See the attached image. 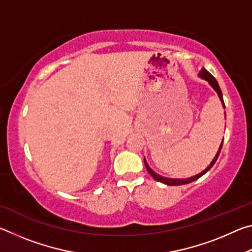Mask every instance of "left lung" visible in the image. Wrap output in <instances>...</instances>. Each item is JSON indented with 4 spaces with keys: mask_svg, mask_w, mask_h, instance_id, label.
<instances>
[{
    "mask_svg": "<svg viewBox=\"0 0 252 252\" xmlns=\"http://www.w3.org/2000/svg\"><path fill=\"white\" fill-rule=\"evenodd\" d=\"M199 76H200V78H202L203 80L208 81V83L210 84L211 87L213 88V90H215L217 93H218L221 103H222L223 108H225V106H224V102H223V97H222V92H221V89H220V87H219L218 82H217V80H216L215 78H213V76H212L210 73H209V72H208L206 69H202L201 71H200ZM222 143H223V141L221 142L219 150H218V152H217L216 157L213 158V160L211 161V163L209 164V167H207L206 169H204L202 172H200L199 174H195V176L191 177V178H187V179H170V178H164V177H162V176H160V174H158V173H156L155 171H153V170H152L150 167H149V164L147 163L146 159H144V164H146V168H147V170H148V172L150 173L151 177L155 178V180H157V181L162 182V183H164V185H168V186H181V185H187V183L193 182L194 180H197V179H199L200 177H202L204 173H207V172L209 171V170H210V169L213 167V164L216 163V161H217V159H218V157H219V155H220L221 148H222Z\"/></svg>",
    "mask_w": 252,
    "mask_h": 252,
    "instance_id": "obj_1",
    "label": "left lung"
}]
</instances>
